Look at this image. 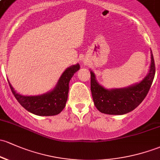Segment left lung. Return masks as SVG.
I'll use <instances>...</instances> for the list:
<instances>
[{"label":"left lung","instance_id":"1","mask_svg":"<svg viewBox=\"0 0 160 160\" xmlns=\"http://www.w3.org/2000/svg\"><path fill=\"white\" fill-rule=\"evenodd\" d=\"M156 67L151 51V65L148 75L139 84L126 88L108 90L99 85L91 72V91L94 105L101 113L121 115L130 112L144 100L155 76Z\"/></svg>","mask_w":160,"mask_h":160}]
</instances>
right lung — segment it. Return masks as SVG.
<instances>
[{
    "instance_id": "1",
    "label": "right lung",
    "mask_w": 160,
    "mask_h": 160,
    "mask_svg": "<svg viewBox=\"0 0 160 160\" xmlns=\"http://www.w3.org/2000/svg\"><path fill=\"white\" fill-rule=\"evenodd\" d=\"M79 68V65L77 64L67 68L52 92L39 96L20 95L15 92L9 82L8 83L12 93L26 110L39 116H54L59 114L66 107L69 89L68 83Z\"/></svg>"
}]
</instances>
